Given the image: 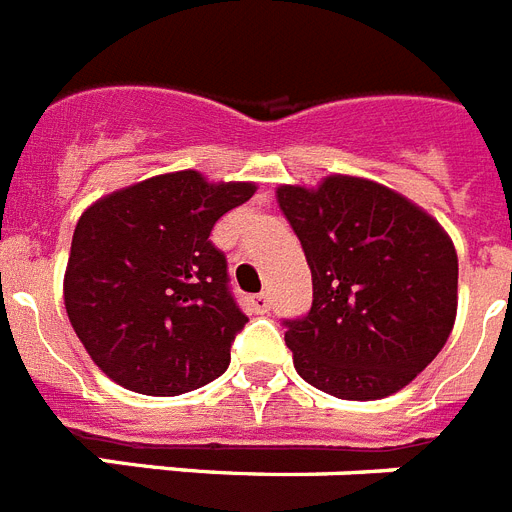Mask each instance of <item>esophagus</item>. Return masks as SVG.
Segmentation results:
<instances>
[{
    "label": "esophagus",
    "instance_id": "34e87169",
    "mask_svg": "<svg viewBox=\"0 0 512 512\" xmlns=\"http://www.w3.org/2000/svg\"><path fill=\"white\" fill-rule=\"evenodd\" d=\"M251 306H253V312L256 314H267L269 312V296L267 293H259V296H253L251 298Z\"/></svg>",
    "mask_w": 512,
    "mask_h": 512
}]
</instances>
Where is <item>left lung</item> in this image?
Returning a JSON list of instances; mask_svg holds the SVG:
<instances>
[{
	"mask_svg": "<svg viewBox=\"0 0 512 512\" xmlns=\"http://www.w3.org/2000/svg\"><path fill=\"white\" fill-rule=\"evenodd\" d=\"M312 269V309L285 320L306 383L351 402L396 394L444 349L457 317V253L441 224L359 177L277 187Z\"/></svg>",
	"mask_w": 512,
	"mask_h": 512,
	"instance_id": "8db88e82",
	"label": "left lung"
}]
</instances>
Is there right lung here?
Here are the masks:
<instances>
[{
    "mask_svg": "<svg viewBox=\"0 0 512 512\" xmlns=\"http://www.w3.org/2000/svg\"><path fill=\"white\" fill-rule=\"evenodd\" d=\"M256 192L206 182L198 171L150 177L81 214L63 298L89 357L118 386L147 396L187 394L219 378L248 322L208 237Z\"/></svg>",
    "mask_w": 512,
    "mask_h": 512,
    "instance_id": "1",
    "label": "right lung"
}]
</instances>
